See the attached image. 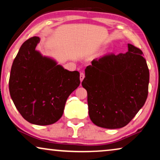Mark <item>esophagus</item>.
Wrapping results in <instances>:
<instances>
[{
    "label": "esophagus",
    "instance_id": "esophagus-1",
    "mask_svg": "<svg viewBox=\"0 0 160 160\" xmlns=\"http://www.w3.org/2000/svg\"><path fill=\"white\" fill-rule=\"evenodd\" d=\"M84 76H85L84 73H83V72H81V73H80V81H81V82H82L83 79H84Z\"/></svg>",
    "mask_w": 160,
    "mask_h": 160
}]
</instances>
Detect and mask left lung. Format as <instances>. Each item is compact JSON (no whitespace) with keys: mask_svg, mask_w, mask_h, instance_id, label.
I'll use <instances>...</instances> for the list:
<instances>
[{"mask_svg":"<svg viewBox=\"0 0 160 160\" xmlns=\"http://www.w3.org/2000/svg\"><path fill=\"white\" fill-rule=\"evenodd\" d=\"M149 71L143 52L128 43V52L96 58L85 69L89 115L95 125L107 129L126 126L148 96Z\"/></svg>","mask_w":160,"mask_h":160,"instance_id":"8db88e82","label":"left lung"}]
</instances>
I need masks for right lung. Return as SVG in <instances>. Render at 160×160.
<instances>
[{
  "label": "right lung",
  "instance_id": "add662e5",
  "mask_svg": "<svg viewBox=\"0 0 160 160\" xmlns=\"http://www.w3.org/2000/svg\"><path fill=\"white\" fill-rule=\"evenodd\" d=\"M33 36L21 46L9 77L11 98L24 119L37 125L55 123L62 116L69 95L80 84L79 73L64 69L36 50Z\"/></svg>",
  "mask_w": 160,
  "mask_h": 160
}]
</instances>
